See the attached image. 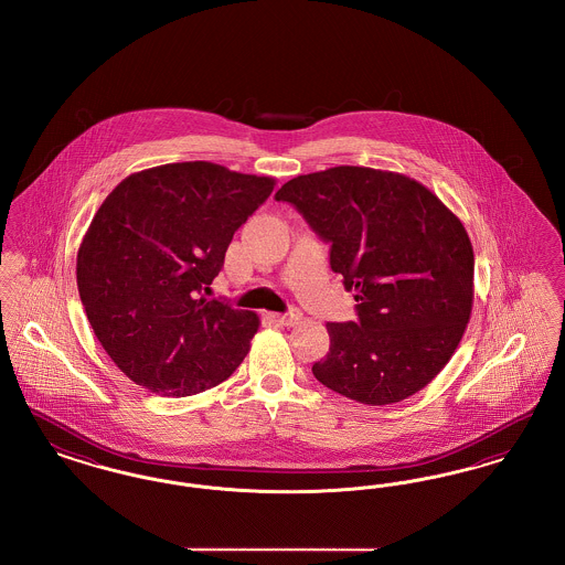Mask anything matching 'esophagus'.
Listing matches in <instances>:
<instances>
[{
  "label": "esophagus",
  "instance_id": "obj_1",
  "mask_svg": "<svg viewBox=\"0 0 565 565\" xmlns=\"http://www.w3.org/2000/svg\"><path fill=\"white\" fill-rule=\"evenodd\" d=\"M300 318H302V313H300L298 309H290L288 313H277V316H273L275 322L284 323V326H295V323L300 322Z\"/></svg>",
  "mask_w": 565,
  "mask_h": 565
}]
</instances>
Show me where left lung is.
I'll return each instance as SVG.
<instances>
[{
  "mask_svg": "<svg viewBox=\"0 0 565 565\" xmlns=\"http://www.w3.org/2000/svg\"><path fill=\"white\" fill-rule=\"evenodd\" d=\"M330 243L355 322H330L313 375L369 406L401 403L438 375L472 311L475 254L463 224L424 184L371 167L298 175L275 192Z\"/></svg>",
  "mask_w": 565,
  "mask_h": 565,
  "instance_id": "left-lung-1",
  "label": "left lung"
}]
</instances>
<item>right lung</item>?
Returning a JSON list of instances; mask_svg holds the SVG:
<instances>
[{"label":"right lung","mask_w":565,"mask_h":565,"mask_svg":"<svg viewBox=\"0 0 565 565\" xmlns=\"http://www.w3.org/2000/svg\"><path fill=\"white\" fill-rule=\"evenodd\" d=\"M273 186L214 162H169L102 203L78 249V292L95 337L137 385L182 398L242 364L258 316L201 292Z\"/></svg>","instance_id":"obj_1"}]
</instances>
